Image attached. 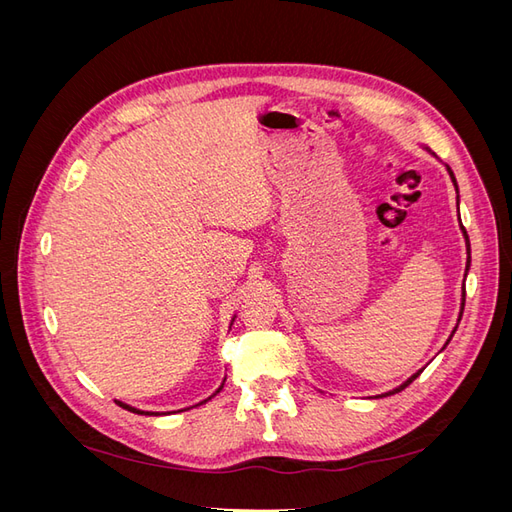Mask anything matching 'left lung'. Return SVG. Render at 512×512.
I'll return each mask as SVG.
<instances>
[{"instance_id":"1","label":"left lung","mask_w":512,"mask_h":512,"mask_svg":"<svg viewBox=\"0 0 512 512\" xmlns=\"http://www.w3.org/2000/svg\"><path fill=\"white\" fill-rule=\"evenodd\" d=\"M427 149V147H425ZM429 151V149H427ZM431 153V151H429ZM446 170H448V175H451V179H453V185H455V190H457V207H459V188H457V179H455V175H453V170H451V166H448L446 164ZM461 230H463V239H466V247H468V260H466V275H468V269H470V239H468V232H466V228H463L461 226ZM463 305H466V290H463L461 292V309H459V318H457V327H459V320H461V316H463ZM457 327L453 329V333H451V337H448L446 339V344L444 346H448V342H451V339H453V335H455V331H457ZM425 369V367H423ZM423 369H418L416 371V374H412L406 382H401L399 386H397V389H393V391H386V393H382V395H376V397H386V395H395V393H399V391H404L406 389V386L410 384V382H414L418 376H421L423 374Z\"/></svg>"}]
</instances>
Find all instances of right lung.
<instances>
[{"instance_id": "1", "label": "right lung", "mask_w": 512, "mask_h": 512, "mask_svg": "<svg viewBox=\"0 0 512 512\" xmlns=\"http://www.w3.org/2000/svg\"><path fill=\"white\" fill-rule=\"evenodd\" d=\"M232 322H235V318H232ZM232 322H230V324H232ZM224 380H226V378H224ZM222 386H224V382H222ZM222 386H220V389H218V391H215L213 395H218V393L222 391ZM213 395H211V397H213ZM211 397H207L205 401H200V404H207V401H209ZM117 404H119L121 408H126V410H130V412H136V414H147V416H153V414H156V416H158V414H160V412H145V410H138V408H134V406H128V404H123V401H117ZM200 404H198V406H200Z\"/></svg>"}]
</instances>
